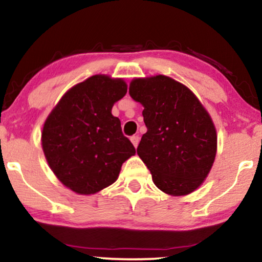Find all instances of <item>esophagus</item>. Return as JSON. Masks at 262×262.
Here are the masks:
<instances>
[{
  "mask_svg": "<svg viewBox=\"0 0 262 262\" xmlns=\"http://www.w3.org/2000/svg\"><path fill=\"white\" fill-rule=\"evenodd\" d=\"M131 142H132V144H134L135 147H137L138 146V143H140V137L138 136H136V135H135V136H132L131 138Z\"/></svg>",
  "mask_w": 262,
  "mask_h": 262,
  "instance_id": "esophagus-1",
  "label": "esophagus"
}]
</instances>
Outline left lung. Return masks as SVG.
<instances>
[{"instance_id":"8db88e82","label":"left lung","mask_w":262,"mask_h":262,"mask_svg":"<svg viewBox=\"0 0 262 262\" xmlns=\"http://www.w3.org/2000/svg\"><path fill=\"white\" fill-rule=\"evenodd\" d=\"M128 93L144 106L147 132L137 154L154 185L171 195L193 192L216 156L217 136L208 112L190 90L164 75L135 79Z\"/></svg>"}]
</instances>
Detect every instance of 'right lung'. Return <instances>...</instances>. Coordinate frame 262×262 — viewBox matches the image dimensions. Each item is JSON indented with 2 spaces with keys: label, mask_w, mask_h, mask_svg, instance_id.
I'll return each mask as SVG.
<instances>
[{
  "label": "right lung",
  "mask_w": 262,
  "mask_h": 262,
  "mask_svg": "<svg viewBox=\"0 0 262 262\" xmlns=\"http://www.w3.org/2000/svg\"><path fill=\"white\" fill-rule=\"evenodd\" d=\"M121 79L95 75L62 97L42 130V148L58 180L79 194H92L118 179L125 160L136 153L112 114L126 95Z\"/></svg>",
  "instance_id": "obj_1"
}]
</instances>
